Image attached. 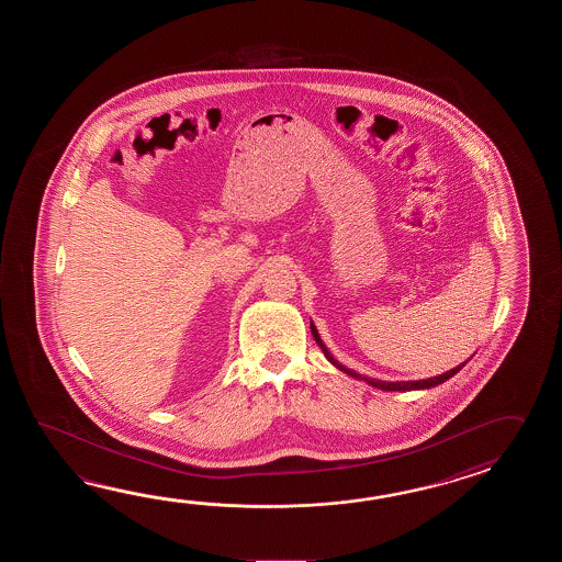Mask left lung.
Listing matches in <instances>:
<instances>
[{"instance_id":"obj_1","label":"left lung","mask_w":562,"mask_h":562,"mask_svg":"<svg viewBox=\"0 0 562 562\" xmlns=\"http://www.w3.org/2000/svg\"><path fill=\"white\" fill-rule=\"evenodd\" d=\"M311 334L315 337V341H317V346L322 347L323 353H325V358L329 359L331 363H334L337 370L344 371L347 375H351V378H358V380H363V382L370 383L373 387H378V390H383V392H409V390H430L434 385H438V383H443L446 380H450L452 375H456L458 371L462 370L464 366H467V361L464 363H460L458 368L454 370L446 371L442 375H436V378H428V380H418V382H382V380H373V378H361L359 373L356 371L347 370L346 366H341L337 359L331 356V351L325 347V344L322 341V337L317 334V327L313 325L311 322Z\"/></svg>"}]
</instances>
